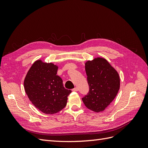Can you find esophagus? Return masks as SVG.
I'll list each match as a JSON object with an SVG mask.
<instances>
[{
	"label": "esophagus",
	"instance_id": "34e87169",
	"mask_svg": "<svg viewBox=\"0 0 148 148\" xmlns=\"http://www.w3.org/2000/svg\"><path fill=\"white\" fill-rule=\"evenodd\" d=\"M73 91H78V88L76 87V88H75L73 89Z\"/></svg>",
	"mask_w": 148,
	"mask_h": 148
}]
</instances>
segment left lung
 Masks as SVG:
<instances>
[{
  "label": "left lung",
  "mask_w": 148,
  "mask_h": 148,
  "mask_svg": "<svg viewBox=\"0 0 148 148\" xmlns=\"http://www.w3.org/2000/svg\"><path fill=\"white\" fill-rule=\"evenodd\" d=\"M89 91L82 97L87 108L92 111L104 110L117 96L120 77L106 59L96 58L85 64Z\"/></svg>",
  "instance_id": "left-lung-1"
}]
</instances>
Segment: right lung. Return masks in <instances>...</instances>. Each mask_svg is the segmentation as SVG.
<instances>
[{
    "mask_svg": "<svg viewBox=\"0 0 148 148\" xmlns=\"http://www.w3.org/2000/svg\"><path fill=\"white\" fill-rule=\"evenodd\" d=\"M58 67L52 63L36 61L26 75L24 86L33 104L44 114H53L66 105L71 91L66 89L57 75Z\"/></svg>",
    "mask_w": 148,
    "mask_h": 148,
    "instance_id": "right-lung-1",
    "label": "right lung"
}]
</instances>
